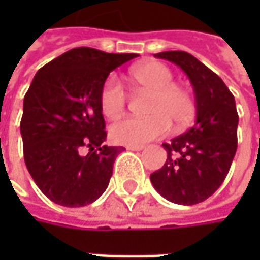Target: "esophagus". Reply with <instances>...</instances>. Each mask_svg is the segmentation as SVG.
<instances>
[{"label": "esophagus", "mask_w": 260, "mask_h": 260, "mask_svg": "<svg viewBox=\"0 0 260 260\" xmlns=\"http://www.w3.org/2000/svg\"><path fill=\"white\" fill-rule=\"evenodd\" d=\"M145 146H142V145H127L125 146V149L127 150H135V152H139V150H142Z\"/></svg>", "instance_id": "esophagus-1"}]
</instances>
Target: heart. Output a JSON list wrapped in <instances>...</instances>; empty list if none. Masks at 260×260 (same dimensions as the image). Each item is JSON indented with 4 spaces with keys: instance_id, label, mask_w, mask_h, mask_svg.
<instances>
[{
    "instance_id": "heart-1",
    "label": "heart",
    "mask_w": 260,
    "mask_h": 260,
    "mask_svg": "<svg viewBox=\"0 0 260 260\" xmlns=\"http://www.w3.org/2000/svg\"><path fill=\"white\" fill-rule=\"evenodd\" d=\"M127 79L139 91L150 95L147 117L125 118L111 125V139L121 145H142L168 133L171 124L181 130L191 123L195 113L192 95L174 84V74L160 62H145L128 69ZM127 96L114 78H108L100 92V107L108 120L124 114Z\"/></svg>"
}]
</instances>
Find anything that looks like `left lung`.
<instances>
[{
    "instance_id": "8db88e82",
    "label": "left lung",
    "mask_w": 260,
    "mask_h": 260,
    "mask_svg": "<svg viewBox=\"0 0 260 260\" xmlns=\"http://www.w3.org/2000/svg\"><path fill=\"white\" fill-rule=\"evenodd\" d=\"M155 56L178 65L189 78L197 120L184 135L162 145L168 157L150 181L171 203L198 204L224 182L236 155L239 115L235 96L220 76L192 55L172 50Z\"/></svg>"
}]
</instances>
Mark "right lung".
<instances>
[{"label": "right lung", "instance_id": "1", "mask_svg": "<svg viewBox=\"0 0 260 260\" xmlns=\"http://www.w3.org/2000/svg\"><path fill=\"white\" fill-rule=\"evenodd\" d=\"M137 56L75 47L37 71L24 96L20 132L25 166L56 204L84 207L107 189L124 149L103 146L100 92L111 71Z\"/></svg>", "mask_w": 260, "mask_h": 260}]
</instances>
